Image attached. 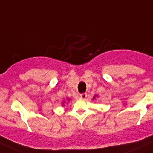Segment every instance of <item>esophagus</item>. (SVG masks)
Here are the masks:
<instances>
[{
    "instance_id": "obj_1",
    "label": "esophagus",
    "mask_w": 153,
    "mask_h": 153,
    "mask_svg": "<svg viewBox=\"0 0 153 153\" xmlns=\"http://www.w3.org/2000/svg\"><path fill=\"white\" fill-rule=\"evenodd\" d=\"M80 98L83 99V100H84V99H85V98H86V97H87V94H86V93H82V94H80Z\"/></svg>"
}]
</instances>
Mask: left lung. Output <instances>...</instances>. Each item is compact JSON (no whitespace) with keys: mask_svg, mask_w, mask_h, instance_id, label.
Returning <instances> with one entry per match:
<instances>
[{"mask_svg":"<svg viewBox=\"0 0 153 153\" xmlns=\"http://www.w3.org/2000/svg\"><path fill=\"white\" fill-rule=\"evenodd\" d=\"M95 97H97V95H95L94 97V99H95Z\"/></svg>","mask_w":153,"mask_h":153,"instance_id":"1","label":"left lung"}]
</instances>
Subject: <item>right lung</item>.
<instances>
[{
    "label": "right lung",
    "instance_id": "right-lung-1",
    "mask_svg": "<svg viewBox=\"0 0 153 153\" xmlns=\"http://www.w3.org/2000/svg\"><path fill=\"white\" fill-rule=\"evenodd\" d=\"M68 101H70V99H68Z\"/></svg>",
    "mask_w": 153,
    "mask_h": 153
}]
</instances>
